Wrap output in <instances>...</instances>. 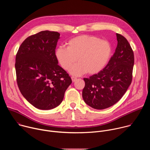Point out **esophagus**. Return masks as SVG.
<instances>
[{
  "label": "esophagus",
  "mask_w": 150,
  "mask_h": 150,
  "mask_svg": "<svg viewBox=\"0 0 150 150\" xmlns=\"http://www.w3.org/2000/svg\"><path fill=\"white\" fill-rule=\"evenodd\" d=\"M71 79H72V81L73 82H75V81L77 80V78H75V77H74V76H72V77L71 78Z\"/></svg>",
  "instance_id": "1"
}]
</instances>
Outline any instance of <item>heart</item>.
I'll return each mask as SVG.
<instances>
[{
  "label": "heart",
  "instance_id": "heart-1",
  "mask_svg": "<svg viewBox=\"0 0 150 150\" xmlns=\"http://www.w3.org/2000/svg\"><path fill=\"white\" fill-rule=\"evenodd\" d=\"M67 45V48L57 47L55 56L65 70L69 69L78 59L79 63L70 69V73L75 76L85 72L89 75L99 73L108 65L112 53V47L108 41L93 35L75 37L68 42Z\"/></svg>",
  "mask_w": 150,
  "mask_h": 150
}]
</instances>
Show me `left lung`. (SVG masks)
<instances>
[{"label": "left lung", "instance_id": "8db88e82", "mask_svg": "<svg viewBox=\"0 0 150 150\" xmlns=\"http://www.w3.org/2000/svg\"><path fill=\"white\" fill-rule=\"evenodd\" d=\"M117 45L105 68L89 78H83L82 98L95 109H104L119 101L132 79L134 65L133 50L127 40L116 34Z\"/></svg>", "mask_w": 150, "mask_h": 150}]
</instances>
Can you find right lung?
Returning <instances> with one entry per match:
<instances>
[{
	"label": "right lung",
	"mask_w": 150,
	"mask_h": 150,
	"mask_svg": "<svg viewBox=\"0 0 150 150\" xmlns=\"http://www.w3.org/2000/svg\"><path fill=\"white\" fill-rule=\"evenodd\" d=\"M60 34L42 31L27 38L15 59L18 88L35 108L50 110L58 106L72 83L68 74L58 65L55 56Z\"/></svg>",
	"instance_id": "obj_1"
}]
</instances>
